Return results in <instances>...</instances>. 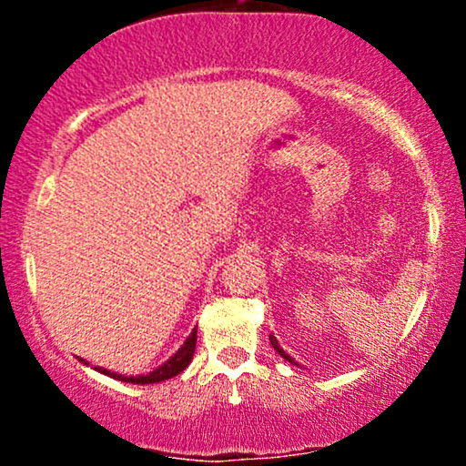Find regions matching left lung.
<instances>
[{
	"instance_id": "left-lung-1",
	"label": "left lung",
	"mask_w": 466,
	"mask_h": 466,
	"mask_svg": "<svg viewBox=\"0 0 466 466\" xmlns=\"http://www.w3.org/2000/svg\"><path fill=\"white\" fill-rule=\"evenodd\" d=\"M269 341H271V346H274V350L278 352V355H280V357H282V360H285V361H289V363H296V361H293V360H291V357H289V355H287V352H285V350H282V349H280V344H278V339H276V337H274V335H269ZM296 366H298V363H296Z\"/></svg>"
}]
</instances>
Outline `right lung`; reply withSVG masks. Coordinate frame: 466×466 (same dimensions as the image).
I'll return each instance as SVG.
<instances>
[{
  "instance_id": "right-lung-1",
  "label": "right lung",
  "mask_w": 466,
  "mask_h": 466,
  "mask_svg": "<svg viewBox=\"0 0 466 466\" xmlns=\"http://www.w3.org/2000/svg\"><path fill=\"white\" fill-rule=\"evenodd\" d=\"M195 346H197V329L192 330V333L188 335V339L181 344V349L175 352L168 361L162 363L159 368H155L153 372L137 374V377H125V374L105 370V368H96V370L106 374V377H114V379H117V381H125V383H140V386H144V383H159V381H166V379L177 377L179 372H184L186 368H188V363L192 361V355H195Z\"/></svg>"
}]
</instances>
